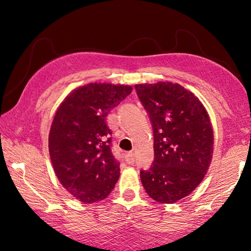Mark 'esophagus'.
Listing matches in <instances>:
<instances>
[{"instance_id": "obj_1", "label": "esophagus", "mask_w": 251, "mask_h": 251, "mask_svg": "<svg viewBox=\"0 0 251 251\" xmlns=\"http://www.w3.org/2000/svg\"><path fill=\"white\" fill-rule=\"evenodd\" d=\"M125 161H126L127 164H130V165L134 164V163H135V155H134V153H132V152L126 153V154H125Z\"/></svg>"}]
</instances>
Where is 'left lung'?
Returning <instances> with one entry per match:
<instances>
[{
	"mask_svg": "<svg viewBox=\"0 0 251 251\" xmlns=\"http://www.w3.org/2000/svg\"><path fill=\"white\" fill-rule=\"evenodd\" d=\"M136 92L150 117L154 162L141 170L148 195L173 204L191 194L204 179L214 153V130L205 106L178 83L137 84Z\"/></svg>",
	"mask_w": 251,
	"mask_h": 251,
	"instance_id": "obj_1",
	"label": "left lung"
}]
</instances>
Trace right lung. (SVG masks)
<instances>
[{"label": "right lung", "instance_id": "right-lung-1", "mask_svg": "<svg viewBox=\"0 0 251 251\" xmlns=\"http://www.w3.org/2000/svg\"><path fill=\"white\" fill-rule=\"evenodd\" d=\"M131 90L89 83L72 90L56 111L49 137L52 167L63 188L84 204L104 200L119 180L105 117Z\"/></svg>", "mask_w": 251, "mask_h": 251}]
</instances>
